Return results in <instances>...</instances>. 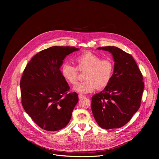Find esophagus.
Segmentation results:
<instances>
[{"label": "esophagus", "mask_w": 159, "mask_h": 159, "mask_svg": "<svg viewBox=\"0 0 159 159\" xmlns=\"http://www.w3.org/2000/svg\"><path fill=\"white\" fill-rule=\"evenodd\" d=\"M78 97H79L80 99H83V98H84L86 97V95H83V94H79V95H78Z\"/></svg>", "instance_id": "34e87169"}]
</instances>
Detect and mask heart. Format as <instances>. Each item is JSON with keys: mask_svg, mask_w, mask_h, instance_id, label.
Listing matches in <instances>:
<instances>
[{"mask_svg": "<svg viewBox=\"0 0 159 159\" xmlns=\"http://www.w3.org/2000/svg\"><path fill=\"white\" fill-rule=\"evenodd\" d=\"M77 67L68 63L62 67V74L64 78L71 84L77 81L78 69L85 71L84 81L77 83L73 90L80 93H86L97 89L106 87L113 76V61L111 59H102L100 57L91 53H86L76 58Z\"/></svg>", "mask_w": 159, "mask_h": 159, "instance_id": "obj_1", "label": "heart"}]
</instances>
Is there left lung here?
Wrapping results in <instances>:
<instances>
[{
	"label": "left lung",
	"instance_id": "left-lung-1",
	"mask_svg": "<svg viewBox=\"0 0 159 159\" xmlns=\"http://www.w3.org/2000/svg\"><path fill=\"white\" fill-rule=\"evenodd\" d=\"M97 49L112 54L114 68L109 84L92 97V111L102 129H118L125 125L140 107L143 75L132 55L116 46Z\"/></svg>",
	"mask_w": 159,
	"mask_h": 159
}]
</instances>
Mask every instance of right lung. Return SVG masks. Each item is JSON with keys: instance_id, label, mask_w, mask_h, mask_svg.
<instances>
[{"instance_id": "obj_1", "label": "right lung", "mask_w": 159, "mask_h": 159, "mask_svg": "<svg viewBox=\"0 0 159 159\" xmlns=\"http://www.w3.org/2000/svg\"><path fill=\"white\" fill-rule=\"evenodd\" d=\"M80 50L73 46H52L35 54L20 81L23 108L40 128L50 132L64 128L78 102L76 92L67 93V82L60 68L65 57Z\"/></svg>"}]
</instances>
